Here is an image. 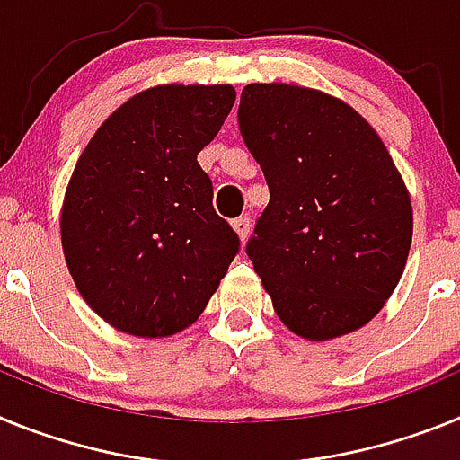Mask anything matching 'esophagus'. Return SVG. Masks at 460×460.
<instances>
[{
  "instance_id": "obj_1",
  "label": "esophagus",
  "mask_w": 460,
  "mask_h": 460,
  "mask_svg": "<svg viewBox=\"0 0 460 460\" xmlns=\"http://www.w3.org/2000/svg\"><path fill=\"white\" fill-rule=\"evenodd\" d=\"M231 226H234V231L235 234H238V238H241V241H245L247 235H250V217H247V215H241V217H235V219H231Z\"/></svg>"
}]
</instances>
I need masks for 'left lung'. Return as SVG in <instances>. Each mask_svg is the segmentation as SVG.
<instances>
[{
    "mask_svg": "<svg viewBox=\"0 0 460 460\" xmlns=\"http://www.w3.org/2000/svg\"><path fill=\"white\" fill-rule=\"evenodd\" d=\"M238 125L270 190L247 257L282 324L319 342L366 326L412 245L410 191L377 131L289 83L243 87Z\"/></svg>",
    "mask_w": 460,
    "mask_h": 460,
    "instance_id": "obj_1",
    "label": "left lung"
}]
</instances>
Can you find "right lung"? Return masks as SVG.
I'll return each instance as SVG.
<instances>
[{
    "label": "right lung",
    "mask_w": 460,
    "mask_h": 460,
    "mask_svg": "<svg viewBox=\"0 0 460 460\" xmlns=\"http://www.w3.org/2000/svg\"><path fill=\"white\" fill-rule=\"evenodd\" d=\"M235 102L231 85H155L94 131L64 191L59 235L87 305L122 333L169 338L201 317L238 254L197 155Z\"/></svg>",
    "instance_id": "1"
}]
</instances>
